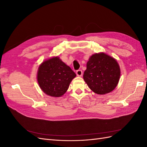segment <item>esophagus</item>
Returning a JSON list of instances; mask_svg holds the SVG:
<instances>
[{"label": "esophagus", "instance_id": "34e87169", "mask_svg": "<svg viewBox=\"0 0 147 147\" xmlns=\"http://www.w3.org/2000/svg\"><path fill=\"white\" fill-rule=\"evenodd\" d=\"M76 74H77V75H78V76L81 77L82 75H83V72H82V70H77Z\"/></svg>", "mask_w": 147, "mask_h": 147}]
</instances>
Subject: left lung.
<instances>
[{
    "label": "left lung",
    "mask_w": 147,
    "mask_h": 147,
    "mask_svg": "<svg viewBox=\"0 0 147 147\" xmlns=\"http://www.w3.org/2000/svg\"><path fill=\"white\" fill-rule=\"evenodd\" d=\"M120 74V68L116 59L104 53H99L90 57L83 79L93 92L102 95L112 91L116 88Z\"/></svg>",
    "instance_id": "8db88e82"
}]
</instances>
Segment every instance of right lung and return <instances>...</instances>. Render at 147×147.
Returning a JSON list of instances; mask_svg holds the SVG:
<instances>
[{
    "label": "right lung",
    "mask_w": 147,
    "mask_h": 147,
    "mask_svg": "<svg viewBox=\"0 0 147 147\" xmlns=\"http://www.w3.org/2000/svg\"><path fill=\"white\" fill-rule=\"evenodd\" d=\"M75 77V73L58 57L43 61L37 72L40 88L46 94L55 97L64 95Z\"/></svg>",
    "instance_id": "1"
}]
</instances>
